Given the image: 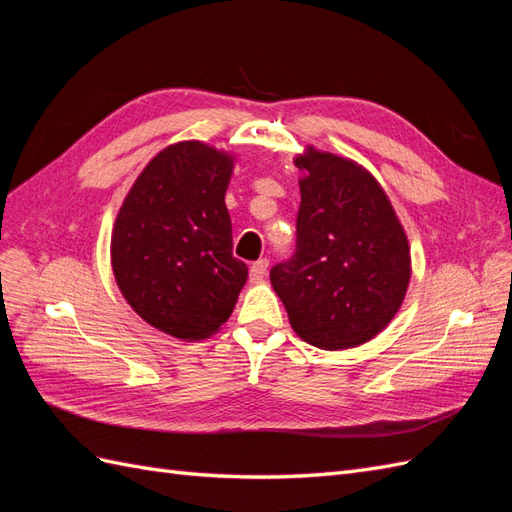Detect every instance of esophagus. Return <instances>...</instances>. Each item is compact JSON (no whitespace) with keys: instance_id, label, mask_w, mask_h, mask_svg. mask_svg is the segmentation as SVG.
<instances>
[{"instance_id":"34e87169","label":"esophagus","mask_w":512,"mask_h":512,"mask_svg":"<svg viewBox=\"0 0 512 512\" xmlns=\"http://www.w3.org/2000/svg\"><path fill=\"white\" fill-rule=\"evenodd\" d=\"M267 269H269V260H267V258L256 260L254 265L250 267V280H252L254 284L262 282V280H265V277H267Z\"/></svg>"}]
</instances>
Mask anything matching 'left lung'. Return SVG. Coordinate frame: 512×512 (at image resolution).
<instances>
[{
    "label": "left lung",
    "mask_w": 512,
    "mask_h": 512,
    "mask_svg": "<svg viewBox=\"0 0 512 512\" xmlns=\"http://www.w3.org/2000/svg\"><path fill=\"white\" fill-rule=\"evenodd\" d=\"M294 164L305 173L297 250L271 269V286L303 342L322 350L356 348L404 303L408 237L363 166L314 147Z\"/></svg>",
    "instance_id": "1"
}]
</instances>
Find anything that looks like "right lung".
<instances>
[{"label": "right lung", "instance_id": "1", "mask_svg": "<svg viewBox=\"0 0 512 512\" xmlns=\"http://www.w3.org/2000/svg\"><path fill=\"white\" fill-rule=\"evenodd\" d=\"M232 156L198 141L162 149L117 213L111 260L134 312L177 339H205L235 309L247 265L224 203Z\"/></svg>", "mask_w": 512, "mask_h": 512}]
</instances>
